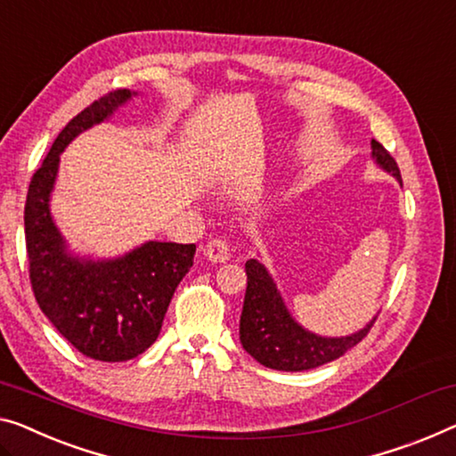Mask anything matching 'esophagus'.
I'll use <instances>...</instances> for the list:
<instances>
[{
    "mask_svg": "<svg viewBox=\"0 0 456 456\" xmlns=\"http://www.w3.org/2000/svg\"><path fill=\"white\" fill-rule=\"evenodd\" d=\"M205 256H207L208 262L223 264V262L229 260L231 251H229L227 243L223 241V240H213V241H208L207 246H205Z\"/></svg>",
    "mask_w": 456,
    "mask_h": 456,
    "instance_id": "34e87169",
    "label": "esophagus"
}]
</instances>
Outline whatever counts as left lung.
<instances>
[{"label": "left lung", "mask_w": 456, "mask_h": 456, "mask_svg": "<svg viewBox=\"0 0 456 456\" xmlns=\"http://www.w3.org/2000/svg\"><path fill=\"white\" fill-rule=\"evenodd\" d=\"M370 158L377 167L391 174L399 186H403L395 159L375 139L370 141ZM246 274L248 289L240 317V342L243 350L266 369L298 372L328 364L354 348L377 319L375 315L364 328L348 336H319L293 317L274 278L260 260H248Z\"/></svg>", "instance_id": "1"}]
</instances>
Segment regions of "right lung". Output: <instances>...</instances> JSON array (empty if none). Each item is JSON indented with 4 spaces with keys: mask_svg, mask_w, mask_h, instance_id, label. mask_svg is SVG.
I'll return each instance as SVG.
<instances>
[{
    "mask_svg": "<svg viewBox=\"0 0 456 456\" xmlns=\"http://www.w3.org/2000/svg\"><path fill=\"white\" fill-rule=\"evenodd\" d=\"M139 92L117 90L81 110L32 175L24 207L26 251L38 307L84 356L125 362L145 352L194 260V243L149 240L112 257L77 254L51 213L61 153L87 128L110 120Z\"/></svg>",
    "mask_w": 456,
    "mask_h": 456,
    "instance_id": "right-lung-1",
    "label": "right lung"
}]
</instances>
